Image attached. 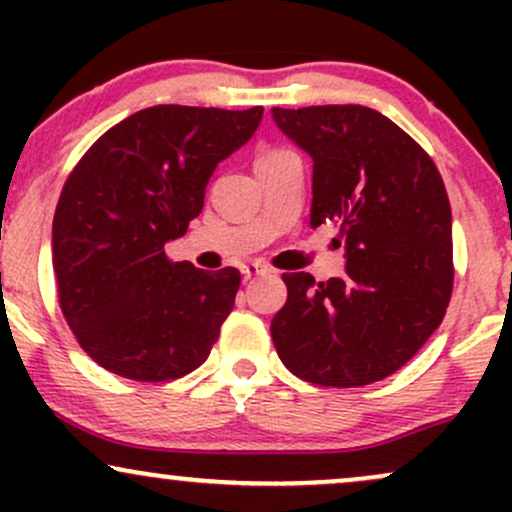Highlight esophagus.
<instances>
[{"instance_id": "34e87169", "label": "esophagus", "mask_w": 512, "mask_h": 512, "mask_svg": "<svg viewBox=\"0 0 512 512\" xmlns=\"http://www.w3.org/2000/svg\"><path fill=\"white\" fill-rule=\"evenodd\" d=\"M272 272V267H269V264H264V262H245L243 264V274L248 276H260V274H269Z\"/></svg>"}]
</instances>
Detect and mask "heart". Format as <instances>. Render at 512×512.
<instances>
[{
  "label": "heart",
  "mask_w": 512,
  "mask_h": 512,
  "mask_svg": "<svg viewBox=\"0 0 512 512\" xmlns=\"http://www.w3.org/2000/svg\"><path fill=\"white\" fill-rule=\"evenodd\" d=\"M279 154H286V149H269V151H262V154L257 156V161H262V158H272V156H279Z\"/></svg>",
  "instance_id": "1"
}]
</instances>
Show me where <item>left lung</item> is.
<instances>
[{
    "mask_svg": "<svg viewBox=\"0 0 512 512\" xmlns=\"http://www.w3.org/2000/svg\"><path fill=\"white\" fill-rule=\"evenodd\" d=\"M313 156L310 228L334 223L346 274L315 284L284 274L274 315L281 363L305 383L361 387L409 361L452 296V211L436 163L404 129L363 105L272 108Z\"/></svg>",
    "mask_w": 512,
    "mask_h": 512,
    "instance_id": "8db88e82",
    "label": "left lung"
}]
</instances>
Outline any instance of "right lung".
<instances>
[{
  "mask_svg": "<svg viewBox=\"0 0 512 512\" xmlns=\"http://www.w3.org/2000/svg\"><path fill=\"white\" fill-rule=\"evenodd\" d=\"M264 108L154 105L117 122L81 156L52 221L57 296L98 366L139 383L207 361L236 303L240 272L173 262L223 158L255 134Z\"/></svg>",
  "mask_w": 512,
  "mask_h": 512,
  "instance_id": "right-lung-1",
  "label": "right lung"
}]
</instances>
